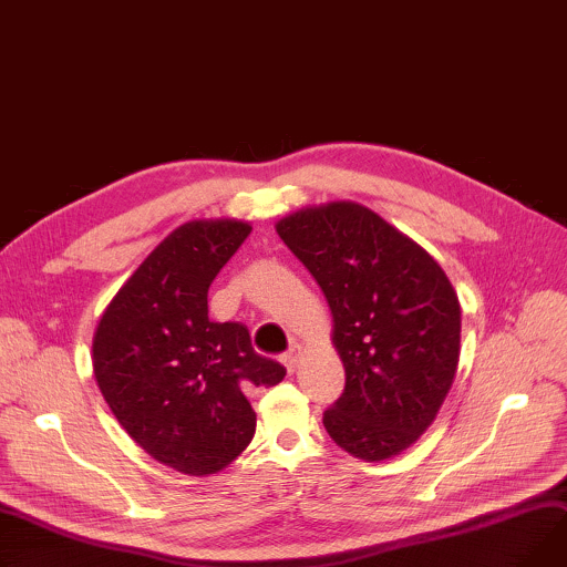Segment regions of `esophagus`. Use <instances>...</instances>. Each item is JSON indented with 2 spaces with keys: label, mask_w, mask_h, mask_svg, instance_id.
<instances>
[{
  "label": "esophagus",
  "mask_w": 567,
  "mask_h": 567,
  "mask_svg": "<svg viewBox=\"0 0 567 567\" xmlns=\"http://www.w3.org/2000/svg\"><path fill=\"white\" fill-rule=\"evenodd\" d=\"M300 355H303V349H300L298 344H293V347L282 355V364L287 367V371H289V373L296 369V364H298Z\"/></svg>",
  "instance_id": "34e87169"
}]
</instances>
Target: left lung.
<instances>
[{
    "label": "left lung",
    "mask_w": 567,
    "mask_h": 567,
    "mask_svg": "<svg viewBox=\"0 0 567 567\" xmlns=\"http://www.w3.org/2000/svg\"><path fill=\"white\" fill-rule=\"evenodd\" d=\"M332 315L347 385L328 435L367 463L399 456L433 424L461 355V303L440 264L379 214L337 200L276 223Z\"/></svg>",
    "instance_id": "1"
}]
</instances>
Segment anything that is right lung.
I'll return each instance as SVG.
<instances>
[{"label": "right lung", "instance_id": "1", "mask_svg": "<svg viewBox=\"0 0 567 567\" xmlns=\"http://www.w3.org/2000/svg\"><path fill=\"white\" fill-rule=\"evenodd\" d=\"M250 225L188 220L113 296L93 334L95 381L130 437L155 461L207 476L255 435L248 394L287 369L257 355L244 323H214L207 291Z\"/></svg>", "mask_w": 567, "mask_h": 567}]
</instances>
